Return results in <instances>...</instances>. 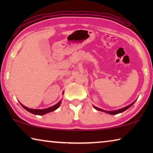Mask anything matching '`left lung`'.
<instances>
[{
	"label": "left lung",
	"instance_id": "8db88e82",
	"mask_svg": "<svg viewBox=\"0 0 153 153\" xmlns=\"http://www.w3.org/2000/svg\"><path fill=\"white\" fill-rule=\"evenodd\" d=\"M136 101H134V102L131 103V104L129 105L128 106H127V107H123L122 108H120V109H118V110H115V111H105V110H103V109H101V108H98L97 107H95V106H93L94 107V108H95V109H97L98 111H102V112H105L106 113H108V114H110V115H116V114H118V113H122L123 112V111H125L126 110L128 109V108H129V107H131V105L134 104V102H135Z\"/></svg>",
	"mask_w": 153,
	"mask_h": 153
}]
</instances>
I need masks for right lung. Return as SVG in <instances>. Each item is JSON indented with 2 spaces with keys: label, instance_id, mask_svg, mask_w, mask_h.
I'll return each mask as SVG.
<instances>
[{
  "label": "right lung",
  "instance_id": "right-lung-1",
  "mask_svg": "<svg viewBox=\"0 0 153 153\" xmlns=\"http://www.w3.org/2000/svg\"><path fill=\"white\" fill-rule=\"evenodd\" d=\"M61 103V100L58 103H56L55 105H53L51 107L45 108V109H33V108H27L26 107H25V106L23 105L22 103H20V104L22 105V107H24L25 110L27 111L28 112H30V113H32V114H34V115H45V114H46V113L52 112V111L56 110V108H58L59 107V106H60Z\"/></svg>",
  "mask_w": 153,
  "mask_h": 153
}]
</instances>
